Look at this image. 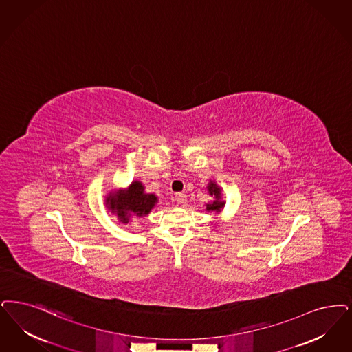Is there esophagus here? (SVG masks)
I'll return each mask as SVG.
<instances>
[{"label":"esophagus","mask_w":352,"mask_h":352,"mask_svg":"<svg viewBox=\"0 0 352 352\" xmlns=\"http://www.w3.org/2000/svg\"><path fill=\"white\" fill-rule=\"evenodd\" d=\"M175 200L178 201V204H181V206H186V203H187V197H186V194L179 192V194H177V195H175Z\"/></svg>","instance_id":"34e87169"}]
</instances>
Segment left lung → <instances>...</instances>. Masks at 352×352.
<instances>
[{"label": "left lung", "instance_id": "1", "mask_svg": "<svg viewBox=\"0 0 352 352\" xmlns=\"http://www.w3.org/2000/svg\"><path fill=\"white\" fill-rule=\"evenodd\" d=\"M207 190H208V194L211 197H214V200L212 203L206 204V207H207L206 210L208 212H216V213L221 212V210L226 206V201L221 200V188L216 184V182L211 181V182L208 183V186H207Z\"/></svg>", "mask_w": 352, "mask_h": 352}]
</instances>
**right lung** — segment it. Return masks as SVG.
<instances>
[{"instance_id":"right-lung-1","label":"right lung","mask_w":352,"mask_h":352,"mask_svg":"<svg viewBox=\"0 0 352 352\" xmlns=\"http://www.w3.org/2000/svg\"><path fill=\"white\" fill-rule=\"evenodd\" d=\"M157 201L155 194H146L142 183L135 181L126 188L111 191L106 197V207L118 216L120 223L126 224L131 216L144 217L149 214Z\"/></svg>"}]
</instances>
